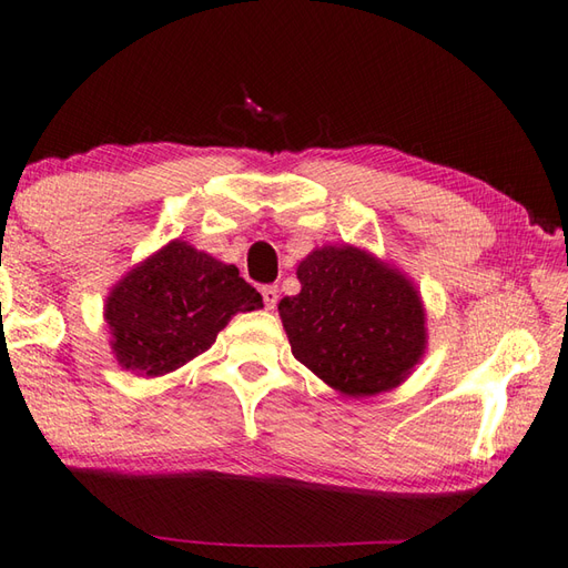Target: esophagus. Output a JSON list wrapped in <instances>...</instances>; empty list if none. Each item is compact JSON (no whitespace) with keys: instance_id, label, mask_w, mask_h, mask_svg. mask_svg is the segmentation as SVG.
Segmentation results:
<instances>
[{"instance_id":"esophagus-1","label":"esophagus","mask_w":568,"mask_h":568,"mask_svg":"<svg viewBox=\"0 0 568 568\" xmlns=\"http://www.w3.org/2000/svg\"><path fill=\"white\" fill-rule=\"evenodd\" d=\"M262 298H264V306L272 311L276 306V301H280V288H276L274 284L262 286Z\"/></svg>"}]
</instances>
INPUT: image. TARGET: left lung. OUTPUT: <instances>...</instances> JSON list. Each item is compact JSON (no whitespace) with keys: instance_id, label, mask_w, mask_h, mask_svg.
I'll return each instance as SVG.
<instances>
[{"instance_id":"1","label":"left lung","mask_w":568,"mask_h":568,"mask_svg":"<svg viewBox=\"0 0 568 568\" xmlns=\"http://www.w3.org/2000/svg\"><path fill=\"white\" fill-rule=\"evenodd\" d=\"M301 292L280 301L292 353L345 397H373L407 379L426 348L424 304L402 272L351 245L298 264Z\"/></svg>"}]
</instances>
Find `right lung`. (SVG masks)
Instances as JSON below:
<instances>
[{
    "label": "right lung",
    "instance_id": "obj_1",
    "mask_svg": "<svg viewBox=\"0 0 568 568\" xmlns=\"http://www.w3.org/2000/svg\"><path fill=\"white\" fill-rule=\"evenodd\" d=\"M254 308L262 296L235 264L173 240L122 276L105 301V321L118 363L159 377L205 353L230 318Z\"/></svg>",
    "mask_w": 568,
    "mask_h": 568
}]
</instances>
